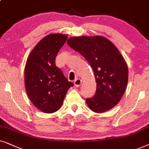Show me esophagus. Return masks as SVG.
<instances>
[{"mask_svg": "<svg viewBox=\"0 0 149 149\" xmlns=\"http://www.w3.org/2000/svg\"><path fill=\"white\" fill-rule=\"evenodd\" d=\"M82 80L79 78H77L74 80V85H75V86H76V87L80 86L81 84H82Z\"/></svg>", "mask_w": 149, "mask_h": 149, "instance_id": "esophagus-1", "label": "esophagus"}]
</instances>
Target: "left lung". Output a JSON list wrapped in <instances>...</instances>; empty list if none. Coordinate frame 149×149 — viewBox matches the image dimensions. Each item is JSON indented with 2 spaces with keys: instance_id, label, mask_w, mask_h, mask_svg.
Here are the masks:
<instances>
[{
  "instance_id": "8db88e82",
  "label": "left lung",
  "mask_w": 149,
  "mask_h": 149,
  "mask_svg": "<svg viewBox=\"0 0 149 149\" xmlns=\"http://www.w3.org/2000/svg\"><path fill=\"white\" fill-rule=\"evenodd\" d=\"M67 43L84 57L94 72L97 89L93 97L86 100L88 108L97 113L114 108L128 82L127 65L117 47L102 36L73 37Z\"/></svg>"
}]
</instances>
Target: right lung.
<instances>
[{"instance_id":"right-lung-1","label":"right lung","mask_w":149,"mask_h":149,"mask_svg":"<svg viewBox=\"0 0 149 149\" xmlns=\"http://www.w3.org/2000/svg\"><path fill=\"white\" fill-rule=\"evenodd\" d=\"M67 39L66 35L58 33L47 35L28 57L24 70L26 91L33 105L45 113L58 110L68 89L73 86L55 64L56 55Z\"/></svg>"}]
</instances>
